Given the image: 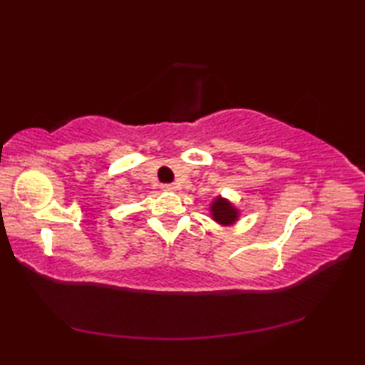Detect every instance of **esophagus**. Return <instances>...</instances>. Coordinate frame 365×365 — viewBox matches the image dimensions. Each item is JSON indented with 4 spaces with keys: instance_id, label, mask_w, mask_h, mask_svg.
I'll list each match as a JSON object with an SVG mask.
<instances>
[{
    "instance_id": "obj_1",
    "label": "esophagus",
    "mask_w": 365,
    "mask_h": 365,
    "mask_svg": "<svg viewBox=\"0 0 365 365\" xmlns=\"http://www.w3.org/2000/svg\"><path fill=\"white\" fill-rule=\"evenodd\" d=\"M163 190H165V191H175L177 187L174 183H166V185H163Z\"/></svg>"
}]
</instances>
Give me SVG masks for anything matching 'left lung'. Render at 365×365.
I'll list each match as a JSON object with an SVG mask.
<instances>
[{
  "instance_id": "1",
  "label": "left lung",
  "mask_w": 365,
  "mask_h": 365,
  "mask_svg": "<svg viewBox=\"0 0 365 365\" xmlns=\"http://www.w3.org/2000/svg\"><path fill=\"white\" fill-rule=\"evenodd\" d=\"M212 215L215 221H218L221 224H232L237 220L238 212L227 202V200L216 197V200L212 204Z\"/></svg>"
}]
</instances>
